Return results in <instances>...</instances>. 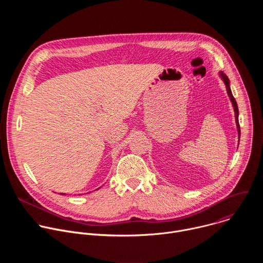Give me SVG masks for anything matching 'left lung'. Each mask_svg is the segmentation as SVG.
Returning <instances> with one entry per match:
<instances>
[{
	"label": "left lung",
	"instance_id": "1",
	"mask_svg": "<svg viewBox=\"0 0 263 263\" xmlns=\"http://www.w3.org/2000/svg\"><path fill=\"white\" fill-rule=\"evenodd\" d=\"M219 76L220 78L222 79L224 85H226V88H227V93L230 98V101L232 102V105H233V108H234V112H235V122H236V127H237V132H238V139L240 137V127H239V123H238V107H237V103L232 95V91H231V88H230V81L228 79V77L224 74L222 71H219ZM239 142V140H238Z\"/></svg>",
	"mask_w": 263,
	"mask_h": 263
}]
</instances>
